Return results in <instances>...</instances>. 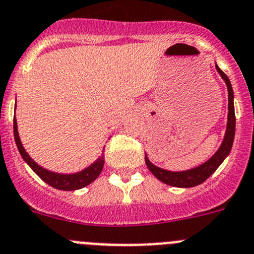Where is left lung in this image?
I'll return each instance as SVG.
<instances>
[{
	"label": "left lung",
	"mask_w": 254,
	"mask_h": 254,
	"mask_svg": "<svg viewBox=\"0 0 254 254\" xmlns=\"http://www.w3.org/2000/svg\"><path fill=\"white\" fill-rule=\"evenodd\" d=\"M216 69H217L221 78L225 80L228 90L227 127H226L225 136H223L222 142H221V146L218 147L217 151H216L207 161L198 165V166L193 167V169L184 170V171H170V170L161 169V167L152 164L149 160V157H147V155L145 154V162H146L147 169L152 172V175H154L157 180H160V181L164 182V184L170 185V186L174 187H184V189L197 186V185L206 181V180L218 169V166L222 164L223 160L230 155L231 149H232L233 145V140H235L236 131L235 104H233L235 95H233L232 85H231V82L230 79H228L227 75L218 68L217 64H216Z\"/></svg>",
	"instance_id": "8db88e82"
}]
</instances>
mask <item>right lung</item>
<instances>
[{
    "mask_svg": "<svg viewBox=\"0 0 254 254\" xmlns=\"http://www.w3.org/2000/svg\"><path fill=\"white\" fill-rule=\"evenodd\" d=\"M13 134H14V141H16L18 151L21 154L22 159L27 162L29 167L43 180L46 184L49 186L54 187L57 190H63V191H74V190L83 189V187L88 186L92 184L95 179L102 172L103 166H104V155H100L93 164L83 169L82 171L73 172V174H59V172L49 171V170L44 169V167L39 166L28 154H27L26 149L22 145L21 139L18 135V129H17V120L16 117L13 119Z\"/></svg>",
    "mask_w": 254,
    "mask_h": 254,
    "instance_id": "1",
    "label": "right lung"
}]
</instances>
